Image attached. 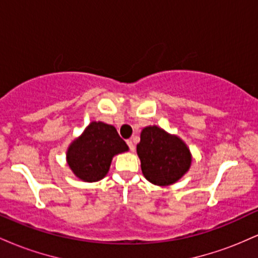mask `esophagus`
I'll use <instances>...</instances> for the list:
<instances>
[{"mask_svg":"<svg viewBox=\"0 0 258 258\" xmlns=\"http://www.w3.org/2000/svg\"><path fill=\"white\" fill-rule=\"evenodd\" d=\"M126 143H127V146H128L130 150H131V152H135V144H133V142L131 141V139L126 141Z\"/></svg>","mask_w":258,"mask_h":258,"instance_id":"obj_1","label":"esophagus"}]
</instances>
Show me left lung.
<instances>
[{
	"instance_id": "obj_1",
	"label": "left lung",
	"mask_w": 258,
	"mask_h": 258,
	"mask_svg": "<svg viewBox=\"0 0 258 258\" xmlns=\"http://www.w3.org/2000/svg\"><path fill=\"white\" fill-rule=\"evenodd\" d=\"M137 154L144 177L160 186L176 183L191 165L190 150L184 142L158 126L142 130Z\"/></svg>"
}]
</instances>
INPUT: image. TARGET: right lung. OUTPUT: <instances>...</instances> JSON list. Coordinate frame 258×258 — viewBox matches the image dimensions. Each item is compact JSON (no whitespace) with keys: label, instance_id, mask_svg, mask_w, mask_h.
I'll return each instance as SVG.
<instances>
[{"label":"right lung","instance_id":"right-lung-1","mask_svg":"<svg viewBox=\"0 0 258 258\" xmlns=\"http://www.w3.org/2000/svg\"><path fill=\"white\" fill-rule=\"evenodd\" d=\"M127 150L126 142L114 126L92 121L84 133L68 148L67 161L80 179L97 182L106 176L112 158Z\"/></svg>","mask_w":258,"mask_h":258}]
</instances>
